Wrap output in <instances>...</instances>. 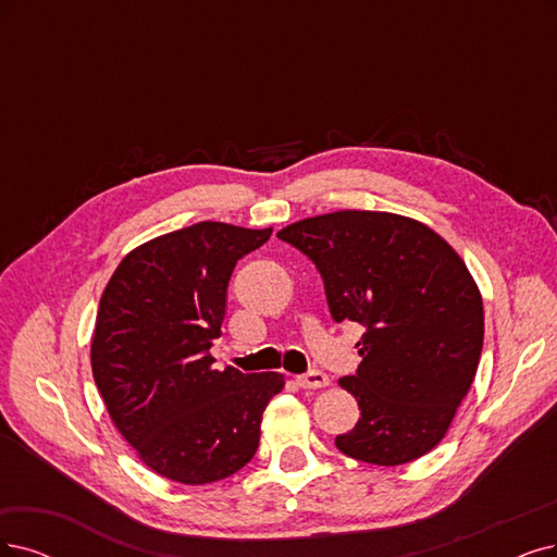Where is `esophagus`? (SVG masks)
I'll return each instance as SVG.
<instances>
[{
	"instance_id": "obj_1",
	"label": "esophagus",
	"mask_w": 557,
	"mask_h": 557,
	"mask_svg": "<svg viewBox=\"0 0 557 557\" xmlns=\"http://www.w3.org/2000/svg\"><path fill=\"white\" fill-rule=\"evenodd\" d=\"M296 383L302 387V389H319V387H325L327 383V376L323 372H307L302 376L296 379Z\"/></svg>"
}]
</instances>
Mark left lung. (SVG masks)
<instances>
[{
  "label": "left lung",
  "mask_w": 557,
  "mask_h": 557,
  "mask_svg": "<svg viewBox=\"0 0 557 557\" xmlns=\"http://www.w3.org/2000/svg\"><path fill=\"white\" fill-rule=\"evenodd\" d=\"M277 238L317 263L333 319L367 327L358 372L339 379L360 420L337 449L374 466L424 457L445 438L482 356V294L463 259L431 226L383 211L305 218Z\"/></svg>",
  "instance_id": "left-lung-1"
}]
</instances>
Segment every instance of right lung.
<instances>
[{"instance_id":"obj_1","label":"right lung","mask_w":557,"mask_h":557,"mask_svg":"<svg viewBox=\"0 0 557 557\" xmlns=\"http://www.w3.org/2000/svg\"><path fill=\"white\" fill-rule=\"evenodd\" d=\"M273 230L197 222L135 247L100 296L91 372L108 413L141 463L201 486L255 457L277 372H218L209 354L234 265Z\"/></svg>"}]
</instances>
